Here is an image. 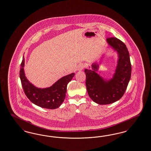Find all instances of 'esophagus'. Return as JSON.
<instances>
[{
  "mask_svg": "<svg viewBox=\"0 0 151 151\" xmlns=\"http://www.w3.org/2000/svg\"><path fill=\"white\" fill-rule=\"evenodd\" d=\"M84 67V65L83 63H80L78 66L77 69H78V71H82L83 70Z\"/></svg>",
  "mask_w": 151,
  "mask_h": 151,
  "instance_id": "1",
  "label": "esophagus"
}]
</instances>
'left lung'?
Segmentation results:
<instances>
[{
    "label": "left lung",
    "instance_id": "8db88e82",
    "mask_svg": "<svg viewBox=\"0 0 151 151\" xmlns=\"http://www.w3.org/2000/svg\"><path fill=\"white\" fill-rule=\"evenodd\" d=\"M106 42L108 45L106 52L102 54L98 61L92 63L88 66L89 68L84 70L88 95L94 102L101 105L115 102L123 96L132 73L130 55L126 45L116 37L109 38ZM109 48L116 52L118 60L112 78H104L97 72Z\"/></svg>",
    "mask_w": 151,
    "mask_h": 151
}]
</instances>
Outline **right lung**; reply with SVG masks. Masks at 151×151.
<instances>
[{
	"label": "right lung",
	"mask_w": 151,
	"mask_h": 151,
	"mask_svg": "<svg viewBox=\"0 0 151 151\" xmlns=\"http://www.w3.org/2000/svg\"><path fill=\"white\" fill-rule=\"evenodd\" d=\"M24 58L21 64L19 77L24 93L31 102L42 108L55 109L63 102L66 97L67 86L72 80L75 73L63 76L50 87H36L27 78L24 70Z\"/></svg>",
	"instance_id": "obj_1"
}]
</instances>
